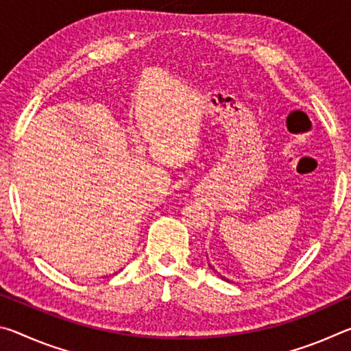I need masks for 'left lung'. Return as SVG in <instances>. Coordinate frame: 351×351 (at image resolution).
<instances>
[{"label": "left lung", "instance_id": "left-lung-1", "mask_svg": "<svg viewBox=\"0 0 351 351\" xmlns=\"http://www.w3.org/2000/svg\"><path fill=\"white\" fill-rule=\"evenodd\" d=\"M209 266L212 268V265H209ZM212 269H213V268H212ZM221 278H223V280H228V278H224V277H221Z\"/></svg>", "mask_w": 351, "mask_h": 351}]
</instances>
